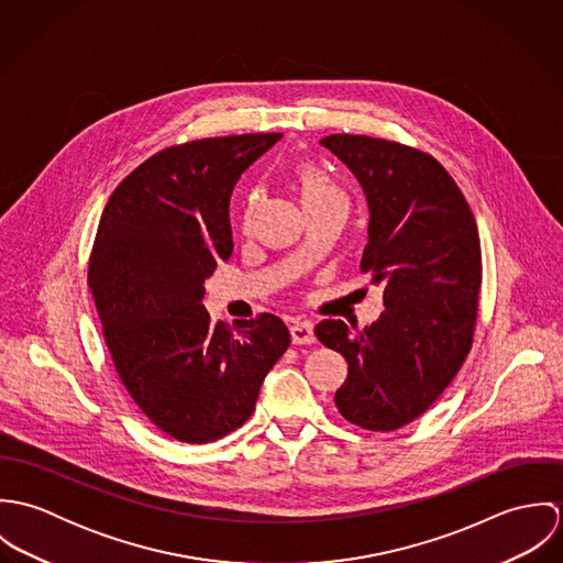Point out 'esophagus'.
<instances>
[{
  "mask_svg": "<svg viewBox=\"0 0 563 563\" xmlns=\"http://www.w3.org/2000/svg\"><path fill=\"white\" fill-rule=\"evenodd\" d=\"M290 335L295 344H312L314 342V324L310 321H295L290 324Z\"/></svg>",
  "mask_w": 563,
  "mask_h": 563,
  "instance_id": "34e87169",
  "label": "esophagus"
}]
</instances>
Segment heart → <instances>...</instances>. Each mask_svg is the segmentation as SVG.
<instances>
[{"instance_id": "b5f03b06", "label": "heart", "mask_w": 563, "mask_h": 563, "mask_svg": "<svg viewBox=\"0 0 563 563\" xmlns=\"http://www.w3.org/2000/svg\"><path fill=\"white\" fill-rule=\"evenodd\" d=\"M290 175L299 190V199L308 217L317 212H342V214L349 212V195L327 168H322L314 162H297ZM257 203H260V192L251 190L242 206V230L251 225Z\"/></svg>"}]
</instances>
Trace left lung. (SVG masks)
Listing matches in <instances>:
<instances>
[{
  "label": "left lung",
  "instance_id": "obj_1",
  "mask_svg": "<svg viewBox=\"0 0 563 563\" xmlns=\"http://www.w3.org/2000/svg\"><path fill=\"white\" fill-rule=\"evenodd\" d=\"M360 179L368 208L362 273L384 288L366 329L322 321L314 333L349 375L338 411L368 431H395L424 413L466 362L479 319L482 242L475 214L431 154L388 139L331 134L321 141Z\"/></svg>",
  "mask_w": 563,
  "mask_h": 563
}]
</instances>
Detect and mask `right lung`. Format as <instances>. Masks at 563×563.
<instances>
[{"label": "right lung", "instance_id": "add662e5", "mask_svg": "<svg viewBox=\"0 0 563 563\" xmlns=\"http://www.w3.org/2000/svg\"><path fill=\"white\" fill-rule=\"evenodd\" d=\"M275 134L199 139L136 166L110 195L88 288L114 371L166 435L208 444L242 427L290 346L275 314L228 329L203 308V282L232 255L230 197Z\"/></svg>", "mask_w": 563, "mask_h": 563}]
</instances>
